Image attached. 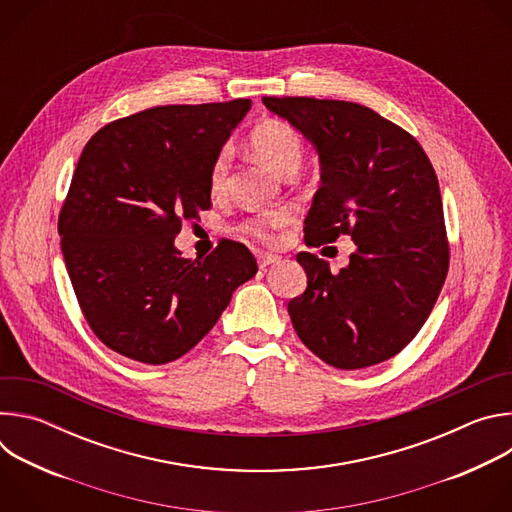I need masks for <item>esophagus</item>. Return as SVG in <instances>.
Instances as JSON below:
<instances>
[{
	"instance_id": "obj_1",
	"label": "esophagus",
	"mask_w": 512,
	"mask_h": 512,
	"mask_svg": "<svg viewBox=\"0 0 512 512\" xmlns=\"http://www.w3.org/2000/svg\"><path fill=\"white\" fill-rule=\"evenodd\" d=\"M279 261H281V257H279V255H273V253H259V255H257V263H259L261 269H265V267H269V265H273V263H279Z\"/></svg>"
}]
</instances>
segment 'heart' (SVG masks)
Masks as SVG:
<instances>
[{
	"instance_id": "b5f03b06",
	"label": "heart",
	"mask_w": 512,
	"mask_h": 512,
	"mask_svg": "<svg viewBox=\"0 0 512 512\" xmlns=\"http://www.w3.org/2000/svg\"><path fill=\"white\" fill-rule=\"evenodd\" d=\"M249 148L255 158L277 174H294L304 158V141L294 125L283 119H263L249 133ZM212 194H223L229 184V156L218 154L208 172ZM291 223L289 210H269L241 225V231L259 241H273L275 233Z\"/></svg>"
}]
</instances>
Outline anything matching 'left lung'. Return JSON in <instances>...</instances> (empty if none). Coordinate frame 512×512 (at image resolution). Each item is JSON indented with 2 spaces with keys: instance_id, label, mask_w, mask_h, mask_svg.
I'll return each mask as SVG.
<instances>
[{
  "instance_id": "left-lung-1",
  "label": "left lung",
  "mask_w": 512,
  "mask_h": 512,
  "mask_svg": "<svg viewBox=\"0 0 512 512\" xmlns=\"http://www.w3.org/2000/svg\"><path fill=\"white\" fill-rule=\"evenodd\" d=\"M314 143L322 186L306 245L350 235L348 267L298 253L308 287L287 304L300 340L330 367H373L421 330L450 267L442 194L417 139L373 109L332 99L263 97Z\"/></svg>"
}]
</instances>
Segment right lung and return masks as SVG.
<instances>
[{
    "label": "right lung",
    "instance_id": "obj_1",
    "mask_svg": "<svg viewBox=\"0 0 512 512\" xmlns=\"http://www.w3.org/2000/svg\"><path fill=\"white\" fill-rule=\"evenodd\" d=\"M249 107H152L85 145L58 235L83 316L111 350L145 364L184 356L257 273L251 251L229 239L202 261L174 247L182 221L212 206L210 166Z\"/></svg>",
    "mask_w": 512,
    "mask_h": 512
}]
</instances>
